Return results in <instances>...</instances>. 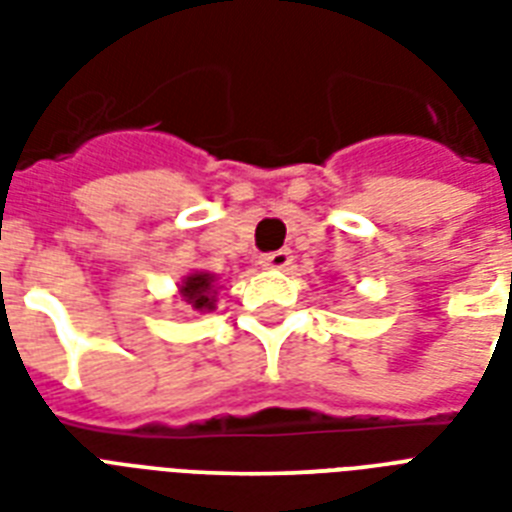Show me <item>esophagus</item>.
Instances as JSON below:
<instances>
[{
    "mask_svg": "<svg viewBox=\"0 0 512 512\" xmlns=\"http://www.w3.org/2000/svg\"><path fill=\"white\" fill-rule=\"evenodd\" d=\"M260 265L265 271H284L292 265V252L289 249H279V252H268V255L260 257Z\"/></svg>",
    "mask_w": 512,
    "mask_h": 512,
    "instance_id": "1",
    "label": "esophagus"
}]
</instances>
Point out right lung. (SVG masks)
<instances>
[{
  "label": "right lung",
  "mask_w": 512,
  "mask_h": 512,
  "mask_svg": "<svg viewBox=\"0 0 512 512\" xmlns=\"http://www.w3.org/2000/svg\"><path fill=\"white\" fill-rule=\"evenodd\" d=\"M217 276L209 271H191L177 284V300H183L191 311L209 313L217 303Z\"/></svg>",
  "instance_id": "add662e5"
}]
</instances>
